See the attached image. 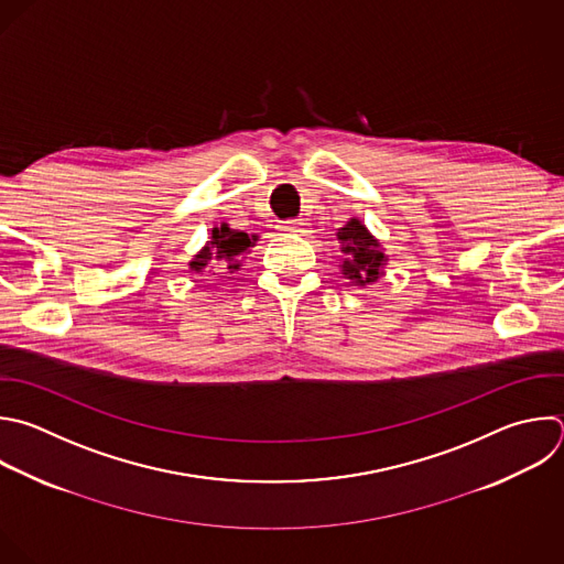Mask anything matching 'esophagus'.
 <instances>
[{"mask_svg":"<svg viewBox=\"0 0 564 564\" xmlns=\"http://www.w3.org/2000/svg\"><path fill=\"white\" fill-rule=\"evenodd\" d=\"M303 221L301 219H288V221H283V226H281V230L283 232H288V235H296V232H303Z\"/></svg>","mask_w":564,"mask_h":564,"instance_id":"esophagus-1","label":"esophagus"}]
</instances>
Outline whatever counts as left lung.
I'll return each mask as SVG.
<instances>
[{"instance_id": "8db88e82", "label": "left lung", "mask_w": 564, "mask_h": 564, "mask_svg": "<svg viewBox=\"0 0 564 564\" xmlns=\"http://www.w3.org/2000/svg\"><path fill=\"white\" fill-rule=\"evenodd\" d=\"M336 237L343 243L340 252L347 257L343 261V274L360 285L379 281L383 274L381 268L386 263V254L379 250L377 239L365 230V226L358 219H351L338 230Z\"/></svg>"}]
</instances>
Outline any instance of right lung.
<instances>
[{
    "label": "right lung",
    "mask_w": 564,
    "mask_h": 564,
    "mask_svg": "<svg viewBox=\"0 0 564 564\" xmlns=\"http://www.w3.org/2000/svg\"><path fill=\"white\" fill-rule=\"evenodd\" d=\"M250 246H252V239L246 232L230 230L228 226L215 228L213 241H208V246L195 257V261H191V268L195 272H204L206 268H210V272L215 268L237 270L239 259L250 250Z\"/></svg>",
    "instance_id": "add662e5"
}]
</instances>
